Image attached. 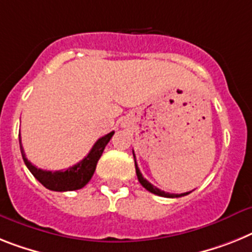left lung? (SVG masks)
I'll use <instances>...</instances> for the list:
<instances>
[{"instance_id": "obj_1", "label": "left lung", "mask_w": 252, "mask_h": 252, "mask_svg": "<svg viewBox=\"0 0 252 252\" xmlns=\"http://www.w3.org/2000/svg\"><path fill=\"white\" fill-rule=\"evenodd\" d=\"M133 156H134V151H133ZM134 165H136V173H137V177H138V181L139 183L143 186V187L147 189V191H150L151 193L154 194H158V196H161V197H170V198H174V197H182V196H186V194H188L189 192H186V193H168V192H164L161 191V189H158V187H155V186H152L151 183H150L147 179L143 178L142 173L139 172L138 166H137V162H136V156H134Z\"/></svg>"}]
</instances>
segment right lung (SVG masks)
Here are the masks:
<instances>
[{
    "instance_id": "1",
    "label": "right lung",
    "mask_w": 252,
    "mask_h": 252,
    "mask_svg": "<svg viewBox=\"0 0 252 252\" xmlns=\"http://www.w3.org/2000/svg\"><path fill=\"white\" fill-rule=\"evenodd\" d=\"M114 133L115 132H110L106 136L101 137L94 143L90 154L82 161L70 166V168H67L66 170H56V172L38 169L37 166L33 165L28 158H25L24 150H23L22 146V139L20 138H19V142H20V151H22V156L25 165H27L29 172L34 175V178L39 183H42L44 187L51 189V191H75V189L83 188L91 181L94 170H96L97 161L100 160L103 150H105L106 145L111 139V137L114 136Z\"/></svg>"
}]
</instances>
